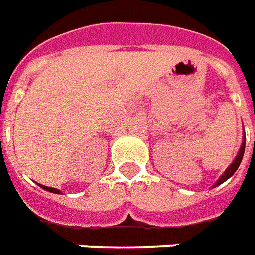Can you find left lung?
<instances>
[{"label":"left lung","instance_id":"left-lung-1","mask_svg":"<svg viewBox=\"0 0 255 255\" xmlns=\"http://www.w3.org/2000/svg\"><path fill=\"white\" fill-rule=\"evenodd\" d=\"M245 147H246V134L243 136V140H242V145H240L239 151H238V155L235 156L234 162H232V163L228 166V169L224 171V174H221V177L218 178L217 181L214 182V185H213L211 188H214V187H217V185H220V184H223V182H225L227 180H228L229 177L234 176V173L238 170V167H239L240 162H242V159H243V155H245Z\"/></svg>","mask_w":255,"mask_h":255}]
</instances>
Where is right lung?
Wrapping results in <instances>:
<instances>
[{"instance_id":"obj_1","label":"right lung","mask_w":255,"mask_h":255,"mask_svg":"<svg viewBox=\"0 0 255 255\" xmlns=\"http://www.w3.org/2000/svg\"><path fill=\"white\" fill-rule=\"evenodd\" d=\"M38 185H39L42 189H45V191H49V192H52V194H61L60 189L52 188V187H46V185H41V184H38Z\"/></svg>"}]
</instances>
